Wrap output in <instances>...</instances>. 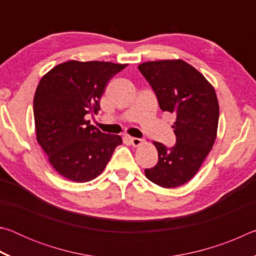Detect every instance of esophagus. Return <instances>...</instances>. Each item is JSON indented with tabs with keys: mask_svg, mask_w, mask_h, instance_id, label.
<instances>
[{
	"mask_svg": "<svg viewBox=\"0 0 256 256\" xmlns=\"http://www.w3.org/2000/svg\"><path fill=\"white\" fill-rule=\"evenodd\" d=\"M130 141H131L133 146H138L144 144V140H142V138H130Z\"/></svg>",
	"mask_w": 256,
	"mask_h": 256,
	"instance_id": "1",
	"label": "esophagus"
}]
</instances>
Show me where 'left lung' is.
<instances>
[{"label": "left lung", "instance_id": "left-lung-1", "mask_svg": "<svg viewBox=\"0 0 256 256\" xmlns=\"http://www.w3.org/2000/svg\"><path fill=\"white\" fill-rule=\"evenodd\" d=\"M157 96L159 107L176 118V144L167 148L154 142L158 164L144 170L146 178L160 188H174L193 178L214 146L219 104L214 86L183 60L146 62L138 66Z\"/></svg>", "mask_w": 256, "mask_h": 256}]
</instances>
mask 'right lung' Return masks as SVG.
<instances>
[{"label":"right lung","mask_w":256,"mask_h":256,"mask_svg":"<svg viewBox=\"0 0 256 256\" xmlns=\"http://www.w3.org/2000/svg\"><path fill=\"white\" fill-rule=\"evenodd\" d=\"M126 64L68 60L42 78L34 97L37 142L54 170L86 183L100 175L122 138L99 131L86 114H97L110 80Z\"/></svg>","instance_id":"1"}]
</instances>
